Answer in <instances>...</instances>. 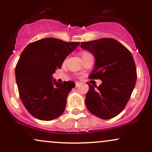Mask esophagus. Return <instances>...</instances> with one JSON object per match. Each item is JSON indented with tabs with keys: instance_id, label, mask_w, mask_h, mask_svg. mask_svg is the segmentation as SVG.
Here are the masks:
<instances>
[{
	"instance_id": "1",
	"label": "esophagus",
	"mask_w": 152,
	"mask_h": 152,
	"mask_svg": "<svg viewBox=\"0 0 152 152\" xmlns=\"http://www.w3.org/2000/svg\"><path fill=\"white\" fill-rule=\"evenodd\" d=\"M81 84V82H76V87L79 86Z\"/></svg>"
}]
</instances>
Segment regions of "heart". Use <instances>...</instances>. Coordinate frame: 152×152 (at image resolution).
Wrapping results in <instances>:
<instances>
[{"label":"heart","mask_w":152,"mask_h":152,"mask_svg":"<svg viewBox=\"0 0 152 152\" xmlns=\"http://www.w3.org/2000/svg\"><path fill=\"white\" fill-rule=\"evenodd\" d=\"M90 55H91V54L88 53V52H87V51H83V52H81V53L82 59L86 58V56H90Z\"/></svg>","instance_id":"b5f03b06"}]
</instances>
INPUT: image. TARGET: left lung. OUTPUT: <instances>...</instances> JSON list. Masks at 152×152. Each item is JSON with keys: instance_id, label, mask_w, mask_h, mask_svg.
I'll use <instances>...</instances> for the list:
<instances>
[{"instance_id": "obj_1", "label": "left lung", "mask_w": 152, "mask_h": 152, "mask_svg": "<svg viewBox=\"0 0 152 152\" xmlns=\"http://www.w3.org/2000/svg\"><path fill=\"white\" fill-rule=\"evenodd\" d=\"M81 47L94 56V69L89 78L102 84L90 85L85 104L92 114L110 119L123 111L137 81V69L131 52L114 38L81 42Z\"/></svg>"}]
</instances>
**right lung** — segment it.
Listing matches in <instances>:
<instances>
[{"mask_svg":"<svg viewBox=\"0 0 152 152\" xmlns=\"http://www.w3.org/2000/svg\"><path fill=\"white\" fill-rule=\"evenodd\" d=\"M79 44L46 38L31 43L23 50L15 66V79L23 104L35 118L50 121L64 111L75 83H58L52 75Z\"/></svg>","mask_w":152,"mask_h":152,"instance_id":"add662e5","label":"right lung"}]
</instances>
